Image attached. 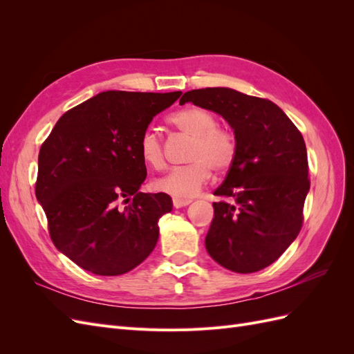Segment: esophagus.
Returning a JSON list of instances; mask_svg holds the SVG:
<instances>
[{"label":"esophagus","mask_w":354,"mask_h":354,"mask_svg":"<svg viewBox=\"0 0 354 354\" xmlns=\"http://www.w3.org/2000/svg\"><path fill=\"white\" fill-rule=\"evenodd\" d=\"M190 202H192L190 199H178V198H174V199H173V205H174V208H181V207L189 205Z\"/></svg>","instance_id":"1"}]
</instances>
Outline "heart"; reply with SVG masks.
<instances>
[{
  "instance_id": "heart-1",
  "label": "heart",
  "mask_w": 354,
  "mask_h": 354,
  "mask_svg": "<svg viewBox=\"0 0 354 354\" xmlns=\"http://www.w3.org/2000/svg\"><path fill=\"white\" fill-rule=\"evenodd\" d=\"M168 122L181 134L190 137L186 152L189 164L155 178L153 189L174 198H190L207 183L211 169L223 174L233 165L238 153L236 136L229 127L218 124L216 113L201 106L180 109L168 118ZM138 151L147 165L164 167L162 138L151 128L142 134Z\"/></svg>"
}]
</instances>
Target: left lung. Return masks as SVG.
I'll return each instance as SVG.
<instances>
[{"instance_id": "left-lung-1", "label": "left lung", "mask_w": 354, "mask_h": 354, "mask_svg": "<svg viewBox=\"0 0 354 354\" xmlns=\"http://www.w3.org/2000/svg\"><path fill=\"white\" fill-rule=\"evenodd\" d=\"M220 113L233 128L238 153L214 195V218L205 238L208 254L236 273H254L274 263L303 227L310 189L304 138L273 102L232 88L183 94Z\"/></svg>"}]
</instances>
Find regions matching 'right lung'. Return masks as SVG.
I'll return each instance as SVG.
<instances>
[{"label": "right lung", "mask_w": 354, "mask_h": 354, "mask_svg": "<svg viewBox=\"0 0 354 354\" xmlns=\"http://www.w3.org/2000/svg\"><path fill=\"white\" fill-rule=\"evenodd\" d=\"M181 95L103 91L60 116L38 155L35 195L56 248L84 270L118 276L147 259L167 194L138 192V142L153 116Z\"/></svg>", "instance_id": "right-lung-1"}]
</instances>
